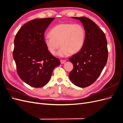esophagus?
Wrapping results in <instances>:
<instances>
[{"label":"esophagus","mask_w":123,"mask_h":123,"mask_svg":"<svg viewBox=\"0 0 123 123\" xmlns=\"http://www.w3.org/2000/svg\"><path fill=\"white\" fill-rule=\"evenodd\" d=\"M66 62V61L65 60H63V59H61V62L62 64H64V63Z\"/></svg>","instance_id":"obj_1"}]
</instances>
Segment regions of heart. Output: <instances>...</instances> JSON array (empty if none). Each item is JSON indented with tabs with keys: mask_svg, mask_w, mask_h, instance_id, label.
<instances>
[{
	"mask_svg": "<svg viewBox=\"0 0 123 123\" xmlns=\"http://www.w3.org/2000/svg\"><path fill=\"white\" fill-rule=\"evenodd\" d=\"M49 36L44 40L48 51L55 55L60 46L58 54L61 56L75 54L82 49L86 38V30L80 24L64 23L51 29Z\"/></svg>",
	"mask_w": 123,
	"mask_h": 123,
	"instance_id": "obj_1",
	"label": "heart"
}]
</instances>
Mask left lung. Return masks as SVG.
<instances>
[{"label": "left lung", "mask_w": 123, "mask_h": 123, "mask_svg": "<svg viewBox=\"0 0 123 123\" xmlns=\"http://www.w3.org/2000/svg\"><path fill=\"white\" fill-rule=\"evenodd\" d=\"M79 19L86 30V38L80 51L69 58L73 69L70 80L77 86L84 88L98 79L105 67L108 56L105 34L94 21L86 17H72Z\"/></svg>", "instance_id": "obj_1"}]
</instances>
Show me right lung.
<instances>
[{
  "instance_id": "obj_1",
  "label": "right lung",
  "mask_w": 123,
  "mask_h": 123,
  "mask_svg": "<svg viewBox=\"0 0 123 123\" xmlns=\"http://www.w3.org/2000/svg\"><path fill=\"white\" fill-rule=\"evenodd\" d=\"M54 18H36L25 24L14 39L13 57L19 77L35 88L46 85L53 70L61 64L48 50L44 43V31Z\"/></svg>"
}]
</instances>
